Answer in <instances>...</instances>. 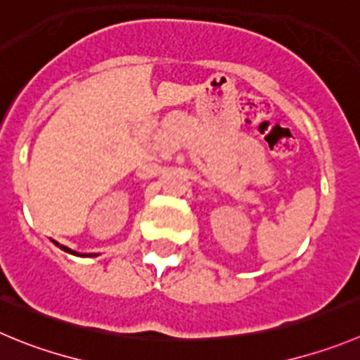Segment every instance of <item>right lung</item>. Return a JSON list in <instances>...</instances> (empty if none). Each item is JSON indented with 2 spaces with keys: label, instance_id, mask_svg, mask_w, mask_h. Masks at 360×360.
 I'll list each match as a JSON object with an SVG mask.
<instances>
[{
  "label": "right lung",
  "instance_id": "1",
  "mask_svg": "<svg viewBox=\"0 0 360 360\" xmlns=\"http://www.w3.org/2000/svg\"><path fill=\"white\" fill-rule=\"evenodd\" d=\"M53 243H55V245H58V247L62 248V250L69 252V254H74V256H82V257H96V256H99V254H79V252H74V250H70V248L63 247V245H60L58 241H55V240H53Z\"/></svg>",
  "mask_w": 360,
  "mask_h": 360
}]
</instances>
